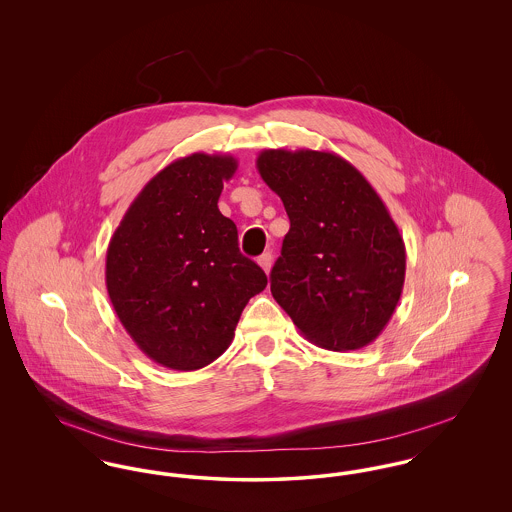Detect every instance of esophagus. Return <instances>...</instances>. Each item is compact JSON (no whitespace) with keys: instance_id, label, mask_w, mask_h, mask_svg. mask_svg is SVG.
Instances as JSON below:
<instances>
[{"instance_id":"esophagus-1","label":"esophagus","mask_w":512,"mask_h":512,"mask_svg":"<svg viewBox=\"0 0 512 512\" xmlns=\"http://www.w3.org/2000/svg\"><path fill=\"white\" fill-rule=\"evenodd\" d=\"M257 263H259V267L263 268L265 272H270V265H272V255L270 253H263L259 259H257Z\"/></svg>"}]
</instances>
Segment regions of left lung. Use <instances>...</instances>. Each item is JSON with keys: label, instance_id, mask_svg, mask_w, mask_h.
Returning a JSON list of instances; mask_svg holds the SVG:
<instances>
[{"label": "left lung", "instance_id": "obj_1", "mask_svg": "<svg viewBox=\"0 0 512 512\" xmlns=\"http://www.w3.org/2000/svg\"><path fill=\"white\" fill-rule=\"evenodd\" d=\"M257 171L290 217L270 292L318 347L376 340L399 303L407 255L388 207L361 172L330 151L265 149Z\"/></svg>", "mask_w": 512, "mask_h": 512}]
</instances>
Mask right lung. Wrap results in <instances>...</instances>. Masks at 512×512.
Returning <instances> with one entry per match:
<instances>
[{
  "mask_svg": "<svg viewBox=\"0 0 512 512\" xmlns=\"http://www.w3.org/2000/svg\"><path fill=\"white\" fill-rule=\"evenodd\" d=\"M232 155L192 153L157 172L124 213L105 284L124 330L172 370L211 365L234 340L247 301L267 288L244 257L238 228L219 211Z\"/></svg>",
  "mask_w": 512,
  "mask_h": 512,
  "instance_id": "add662e5",
  "label": "right lung"
}]
</instances>
